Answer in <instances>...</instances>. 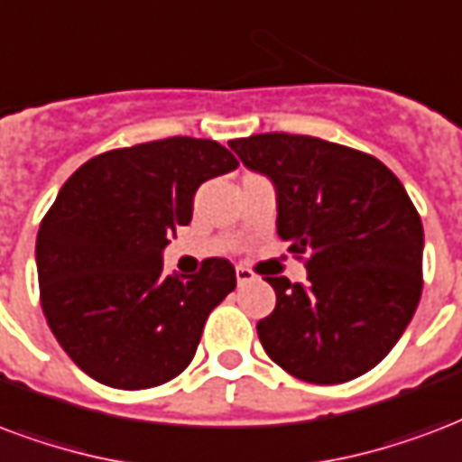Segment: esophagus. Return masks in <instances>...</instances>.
I'll use <instances>...</instances> for the list:
<instances>
[{
    "mask_svg": "<svg viewBox=\"0 0 462 462\" xmlns=\"http://www.w3.org/2000/svg\"><path fill=\"white\" fill-rule=\"evenodd\" d=\"M253 280H255V275H253V270L236 268V282H238V287H244V284L253 282Z\"/></svg>",
    "mask_w": 462,
    "mask_h": 462,
    "instance_id": "34e87169",
    "label": "esophagus"
}]
</instances>
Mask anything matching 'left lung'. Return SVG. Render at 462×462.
Masks as SVG:
<instances>
[{
	"label": "left lung",
	"instance_id": "8db88e82",
	"mask_svg": "<svg viewBox=\"0 0 462 462\" xmlns=\"http://www.w3.org/2000/svg\"><path fill=\"white\" fill-rule=\"evenodd\" d=\"M273 182L277 236L307 253V282L263 277L277 304L258 321L263 348L304 383L360 377L394 348L421 297L424 226L390 168L314 136L228 141Z\"/></svg>",
	"mask_w": 462,
	"mask_h": 462
}]
</instances>
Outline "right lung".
<instances>
[{
    "label": "right lung",
    "mask_w": 462,
    "mask_h": 462,
    "mask_svg": "<svg viewBox=\"0 0 462 462\" xmlns=\"http://www.w3.org/2000/svg\"><path fill=\"white\" fill-rule=\"evenodd\" d=\"M236 168L217 141L175 136L102 152L60 187L36 238L41 307L92 380L148 390L192 363L236 270L207 258L197 275H165L162 251L199 185Z\"/></svg>",
    "instance_id": "add662e5"
}]
</instances>
